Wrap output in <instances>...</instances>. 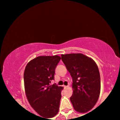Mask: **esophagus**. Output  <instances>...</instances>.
<instances>
[{
  "label": "esophagus",
  "mask_w": 120,
  "mask_h": 120,
  "mask_svg": "<svg viewBox=\"0 0 120 120\" xmlns=\"http://www.w3.org/2000/svg\"><path fill=\"white\" fill-rule=\"evenodd\" d=\"M67 87H68V86H64V89L67 88Z\"/></svg>",
  "instance_id": "esophagus-1"
}]
</instances>
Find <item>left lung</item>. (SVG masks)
Returning a JSON list of instances; mask_svg holds the SVG:
<instances>
[{"label": "left lung", "mask_w": 120, "mask_h": 120, "mask_svg": "<svg viewBox=\"0 0 120 120\" xmlns=\"http://www.w3.org/2000/svg\"><path fill=\"white\" fill-rule=\"evenodd\" d=\"M61 60L72 79L70 99L73 107L78 112H87L95 106L100 94L98 67L92 59L82 53L61 54Z\"/></svg>", "instance_id": "1"}]
</instances>
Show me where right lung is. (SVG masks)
Instances as JSON below:
<instances>
[{"label": "right lung", "mask_w": 120, "mask_h": 120, "mask_svg": "<svg viewBox=\"0 0 120 120\" xmlns=\"http://www.w3.org/2000/svg\"><path fill=\"white\" fill-rule=\"evenodd\" d=\"M60 59L58 56H38L28 63L24 71V87L28 102L46 119L54 117L59 109L64 88L50 83L54 79L55 69Z\"/></svg>", "instance_id": "add662e5"}]
</instances>
